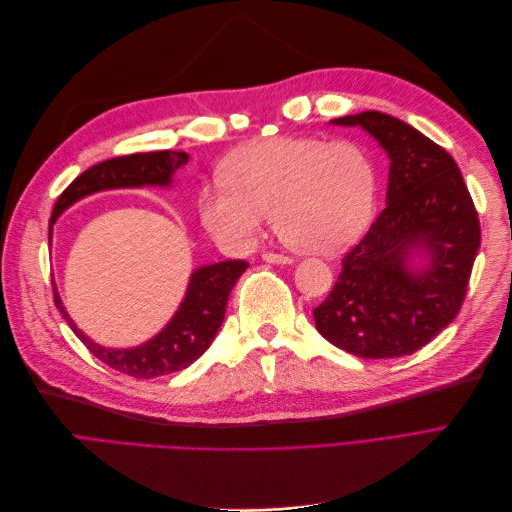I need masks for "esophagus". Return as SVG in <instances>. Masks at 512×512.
Returning <instances> with one entry per match:
<instances>
[{
  "label": "esophagus",
  "mask_w": 512,
  "mask_h": 512,
  "mask_svg": "<svg viewBox=\"0 0 512 512\" xmlns=\"http://www.w3.org/2000/svg\"><path fill=\"white\" fill-rule=\"evenodd\" d=\"M262 260L271 262V265H292V258L284 254H275V252H265L262 254Z\"/></svg>",
  "instance_id": "1"
}]
</instances>
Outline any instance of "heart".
Listing matches in <instances>:
<instances>
[{
  "instance_id": "1",
  "label": "heart",
  "mask_w": 512,
  "mask_h": 512,
  "mask_svg": "<svg viewBox=\"0 0 512 512\" xmlns=\"http://www.w3.org/2000/svg\"><path fill=\"white\" fill-rule=\"evenodd\" d=\"M224 181L198 196L203 226L228 247H252L267 218L292 250L335 254L361 235L376 198V170L352 141L280 136L237 149Z\"/></svg>"
}]
</instances>
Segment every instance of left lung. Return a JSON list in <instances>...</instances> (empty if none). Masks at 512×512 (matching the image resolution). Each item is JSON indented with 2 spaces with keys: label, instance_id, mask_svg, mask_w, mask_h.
<instances>
[{
  "label": "left lung",
  "instance_id": "left-lung-1",
  "mask_svg": "<svg viewBox=\"0 0 512 512\" xmlns=\"http://www.w3.org/2000/svg\"><path fill=\"white\" fill-rule=\"evenodd\" d=\"M363 128L391 160L386 207L342 260L331 294L314 309L318 333L361 359L421 350L459 314L480 245V224L457 162L380 111L333 119ZM416 253L426 265L411 267Z\"/></svg>",
  "mask_w": 512,
  "mask_h": 512
}]
</instances>
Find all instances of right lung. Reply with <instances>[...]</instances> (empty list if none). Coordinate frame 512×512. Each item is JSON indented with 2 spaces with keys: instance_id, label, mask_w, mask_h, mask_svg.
Wrapping results in <instances>:
<instances>
[{
  "instance_id": "add662e5",
  "label": "right lung",
  "mask_w": 512,
  "mask_h": 512,
  "mask_svg": "<svg viewBox=\"0 0 512 512\" xmlns=\"http://www.w3.org/2000/svg\"><path fill=\"white\" fill-rule=\"evenodd\" d=\"M188 160L190 156L183 151H149L113 158L87 168L57 198L49 232H53V224L59 215L74 205L76 200L117 188H143V185L168 188L175 170L188 164ZM247 267L250 265L245 260H224L215 262V265L198 267L190 277L188 290H185L177 314L170 318L156 337H151L149 342L136 348H104L96 344L68 316L55 286L53 297L61 316L66 318L70 329L91 354L98 356L108 367L121 371V374L147 380L181 371L192 365L198 356L205 354L224 322L230 290Z\"/></svg>"
}]
</instances>
